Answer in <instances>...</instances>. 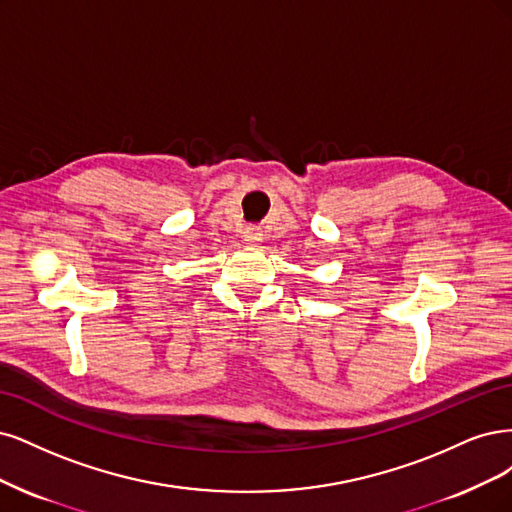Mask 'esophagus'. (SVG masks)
Here are the masks:
<instances>
[{"mask_svg": "<svg viewBox=\"0 0 512 512\" xmlns=\"http://www.w3.org/2000/svg\"><path fill=\"white\" fill-rule=\"evenodd\" d=\"M244 240H246V242H251V244H255V242H259V240H261V234L257 232L255 227H249V229H246V232H244Z\"/></svg>", "mask_w": 512, "mask_h": 512, "instance_id": "obj_1", "label": "esophagus"}]
</instances>
